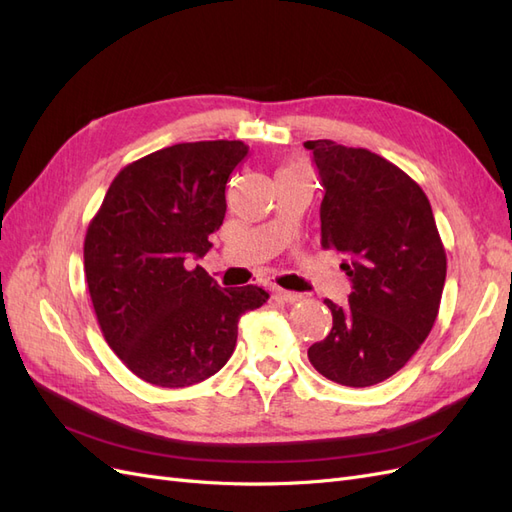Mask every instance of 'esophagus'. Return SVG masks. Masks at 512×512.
<instances>
[{"label":"esophagus","instance_id":"obj_1","mask_svg":"<svg viewBox=\"0 0 512 512\" xmlns=\"http://www.w3.org/2000/svg\"><path fill=\"white\" fill-rule=\"evenodd\" d=\"M272 294H274L276 298H279L281 302H287V304H294V302L302 300V296L296 294V291H287V289H281V287H274Z\"/></svg>","mask_w":512,"mask_h":512}]
</instances>
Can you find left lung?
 Listing matches in <instances>:
<instances>
[{"mask_svg": "<svg viewBox=\"0 0 512 512\" xmlns=\"http://www.w3.org/2000/svg\"><path fill=\"white\" fill-rule=\"evenodd\" d=\"M324 201L321 246L345 255L347 306L324 300L332 330L309 347L313 367L364 388L403 369L429 337L446 281V251L425 191L397 165L364 148L306 141Z\"/></svg>", "mask_w": 512, "mask_h": 512, "instance_id": "1", "label": "left lung"}]
</instances>
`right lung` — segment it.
Here are the masks:
<instances>
[{"mask_svg": "<svg viewBox=\"0 0 512 512\" xmlns=\"http://www.w3.org/2000/svg\"><path fill=\"white\" fill-rule=\"evenodd\" d=\"M242 141L178 143L126 165L85 233V281L102 337L143 382L184 388L225 367L238 321L270 296L223 289L191 259L223 225Z\"/></svg>", "mask_w": 512, "mask_h": 512, "instance_id": "1", "label": "right lung"}]
</instances>
